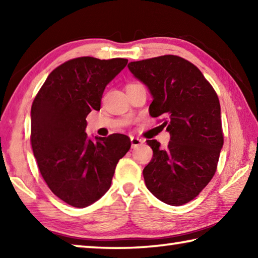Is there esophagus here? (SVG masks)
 Segmentation results:
<instances>
[{
    "label": "esophagus",
    "instance_id": "1",
    "mask_svg": "<svg viewBox=\"0 0 258 258\" xmlns=\"http://www.w3.org/2000/svg\"><path fill=\"white\" fill-rule=\"evenodd\" d=\"M143 142H145V141H143L142 139L134 138V137L131 138V143H132V148H135V147H139V146H141Z\"/></svg>",
    "mask_w": 258,
    "mask_h": 258
}]
</instances>
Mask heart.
Returning a JSON list of instances; mask_svg holds the SVG:
<instances>
[{
  "label": "heart",
  "instance_id": "1",
  "mask_svg": "<svg viewBox=\"0 0 258 258\" xmlns=\"http://www.w3.org/2000/svg\"><path fill=\"white\" fill-rule=\"evenodd\" d=\"M130 85H133V84H130Z\"/></svg>",
  "mask_w": 258,
  "mask_h": 258
}]
</instances>
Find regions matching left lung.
Instances as JSON below:
<instances>
[{"label": "left lung", "mask_w": 258, "mask_h": 258, "mask_svg": "<svg viewBox=\"0 0 258 258\" xmlns=\"http://www.w3.org/2000/svg\"><path fill=\"white\" fill-rule=\"evenodd\" d=\"M130 72L152 95L151 117H164L171 141L163 149L147 140L154 156L143 169L146 185L172 206L195 199L216 172L223 147L218 97L202 72L177 55L133 61Z\"/></svg>", "instance_id": "left-lung-1"}]
</instances>
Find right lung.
<instances>
[{"label": "right lung", "mask_w": 258, "mask_h": 258, "mask_svg": "<svg viewBox=\"0 0 258 258\" xmlns=\"http://www.w3.org/2000/svg\"><path fill=\"white\" fill-rule=\"evenodd\" d=\"M127 59L81 56L47 76L30 111V141L38 168L56 197L84 208L109 190L118 160L130 150V138L111 134L87 138L86 117L100 110L106 86Z\"/></svg>", "instance_id": "add662e5"}]
</instances>
